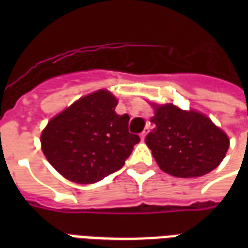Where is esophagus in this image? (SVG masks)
<instances>
[{
	"label": "esophagus",
	"instance_id": "1",
	"mask_svg": "<svg viewBox=\"0 0 248 248\" xmlns=\"http://www.w3.org/2000/svg\"><path fill=\"white\" fill-rule=\"evenodd\" d=\"M147 133H149V129H147V127H146L145 130H143V131H142V133H140V140H143L146 138V135H147Z\"/></svg>",
	"mask_w": 248,
	"mask_h": 248
}]
</instances>
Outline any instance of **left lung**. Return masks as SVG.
Wrapping results in <instances>:
<instances>
[{"label":"left lung","instance_id":"obj_1","mask_svg":"<svg viewBox=\"0 0 248 248\" xmlns=\"http://www.w3.org/2000/svg\"><path fill=\"white\" fill-rule=\"evenodd\" d=\"M151 122L155 129L146 137V145L161 170L174 177H202L217 169L229 150L227 135L197 111L162 105Z\"/></svg>","mask_w":248,"mask_h":248}]
</instances>
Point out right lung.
I'll list each match as a JSON object with an SVG mask.
<instances>
[{"label":"right lung","instance_id":"right-lung-1","mask_svg":"<svg viewBox=\"0 0 248 248\" xmlns=\"http://www.w3.org/2000/svg\"><path fill=\"white\" fill-rule=\"evenodd\" d=\"M117 98L98 90L56 115L41 134L42 151L61 175L94 183L122 169L140 140L129 131L127 114L118 115Z\"/></svg>","mask_w":248,"mask_h":248}]
</instances>
